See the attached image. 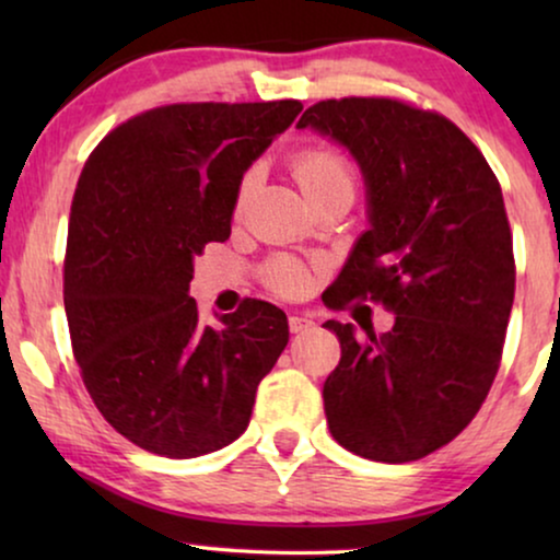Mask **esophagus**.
Instances as JSON below:
<instances>
[{"label": "esophagus", "instance_id": "1", "mask_svg": "<svg viewBox=\"0 0 560 560\" xmlns=\"http://www.w3.org/2000/svg\"><path fill=\"white\" fill-rule=\"evenodd\" d=\"M288 326H290V334H301V331H308V328L313 326V320L305 316H290Z\"/></svg>", "mask_w": 560, "mask_h": 560}]
</instances>
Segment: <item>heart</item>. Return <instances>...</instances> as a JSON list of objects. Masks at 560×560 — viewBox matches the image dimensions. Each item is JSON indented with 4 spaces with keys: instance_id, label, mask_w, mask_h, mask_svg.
<instances>
[{
    "instance_id": "1",
    "label": "heart",
    "mask_w": 560,
    "mask_h": 560,
    "mask_svg": "<svg viewBox=\"0 0 560 560\" xmlns=\"http://www.w3.org/2000/svg\"><path fill=\"white\" fill-rule=\"evenodd\" d=\"M290 171H293L295 180L301 183V188L305 190V196H308L311 201L326 194H336V190L354 194V186H357L354 167H351L349 158L343 155L339 148H334V144L328 142H313V144H303V148H298L293 155H290ZM255 183H257V167H249V171L240 178V183H236V194H234L236 211H240L244 201L249 198ZM267 282H270L278 293L295 295L305 288L308 275H305V270L298 262L280 259V262H275L270 267V272H267Z\"/></svg>"
}]
</instances>
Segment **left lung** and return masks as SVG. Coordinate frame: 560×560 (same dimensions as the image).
<instances>
[{
	"label": "left lung",
	"mask_w": 560,
	"mask_h": 560,
	"mask_svg": "<svg viewBox=\"0 0 560 560\" xmlns=\"http://www.w3.org/2000/svg\"><path fill=\"white\" fill-rule=\"evenodd\" d=\"M298 127L354 155L370 203L326 305L370 298L395 313L380 336L324 324L341 343L324 385L328 431L372 462H418L471 423L500 370L515 298L500 180L454 121L400 98H326Z\"/></svg>",
	"instance_id": "8db88e82"
}]
</instances>
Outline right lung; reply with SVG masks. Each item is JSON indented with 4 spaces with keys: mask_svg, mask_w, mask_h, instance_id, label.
<instances>
[{
    "mask_svg": "<svg viewBox=\"0 0 560 560\" xmlns=\"http://www.w3.org/2000/svg\"><path fill=\"white\" fill-rule=\"evenodd\" d=\"M301 109L295 98L158 106L83 165L63 262L73 357L106 423L150 454L196 458L240 439L285 349L278 305L252 298L206 326L188 285L194 257L232 234L244 171Z\"/></svg>",
    "mask_w": 560,
    "mask_h": 560,
    "instance_id": "add662e5",
    "label": "right lung"
}]
</instances>
